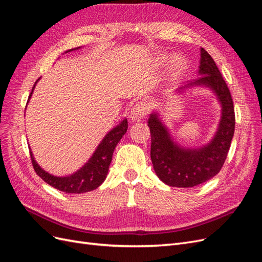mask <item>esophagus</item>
Masks as SVG:
<instances>
[{
  "label": "esophagus",
  "instance_id": "34e87169",
  "mask_svg": "<svg viewBox=\"0 0 262 262\" xmlns=\"http://www.w3.org/2000/svg\"><path fill=\"white\" fill-rule=\"evenodd\" d=\"M147 115V105L144 101H139L131 109L130 118L132 121H140Z\"/></svg>",
  "mask_w": 262,
  "mask_h": 262
}]
</instances>
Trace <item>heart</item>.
I'll use <instances>...</instances> for the list:
<instances>
[{
    "label": "heart",
    "instance_id": "b5f03b06",
    "mask_svg": "<svg viewBox=\"0 0 262 262\" xmlns=\"http://www.w3.org/2000/svg\"><path fill=\"white\" fill-rule=\"evenodd\" d=\"M164 59H165V58H162V61H163ZM184 66H185V61H184V59H182V58L177 57V58H175V59L172 60V69L175 70V71L181 70L182 68H184Z\"/></svg>",
    "mask_w": 262,
    "mask_h": 262
}]
</instances>
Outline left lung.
Segmentation results:
<instances>
[{
	"label": "left lung",
	"mask_w": 262,
	"mask_h": 262,
	"mask_svg": "<svg viewBox=\"0 0 262 262\" xmlns=\"http://www.w3.org/2000/svg\"><path fill=\"white\" fill-rule=\"evenodd\" d=\"M200 77L179 87L207 86L215 93L222 106V116L215 136L208 145L200 148H184L169 136L157 114H150L148 126L152 137L150 160L158 176L166 185L190 188L208 181L220 172L231 147L235 131V112L231 92L211 55L201 48Z\"/></svg>",
	"instance_id": "1"
}]
</instances>
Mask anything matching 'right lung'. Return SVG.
I'll return each instance as SVG.
<instances>
[{
	"label": "right lung",
	"instance_id": "add662e5",
	"mask_svg": "<svg viewBox=\"0 0 262 262\" xmlns=\"http://www.w3.org/2000/svg\"><path fill=\"white\" fill-rule=\"evenodd\" d=\"M72 50L74 49L68 50L67 52ZM37 82L38 80L36 81L35 85L37 84ZM35 85L33 90H31L28 100L34 92ZM126 130H128V121H126V119H124L121 123H119L116 128H114L112 131L106 134V137L102 139L100 144L97 146L96 150H95L89 162L80 170L75 171L70 176L57 177L45 171L37 164L33 156V153L30 150L31 164H33V167L39 177L51 187L60 190V191L66 193H83L92 191V190L98 188L106 179L109 165L113 160L114 150L119 143V141L124 136Z\"/></svg>",
	"mask_w": 262,
	"mask_h": 262
}]
</instances>
